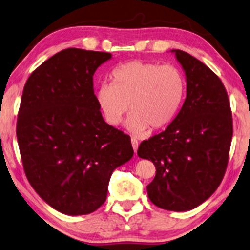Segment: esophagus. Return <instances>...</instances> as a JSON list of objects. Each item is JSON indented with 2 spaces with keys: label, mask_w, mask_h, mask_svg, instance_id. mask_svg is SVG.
I'll list each match as a JSON object with an SVG mask.
<instances>
[{
  "label": "esophagus",
  "mask_w": 250,
  "mask_h": 250,
  "mask_svg": "<svg viewBox=\"0 0 250 250\" xmlns=\"http://www.w3.org/2000/svg\"><path fill=\"white\" fill-rule=\"evenodd\" d=\"M131 143H132V147H133V149H134V153H137L138 147H139L138 140L135 139V138H132V139H131Z\"/></svg>",
  "instance_id": "1"
}]
</instances>
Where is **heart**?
I'll use <instances>...</instances> for the list:
<instances>
[{"label": "heart", "instance_id": "obj_1", "mask_svg": "<svg viewBox=\"0 0 250 250\" xmlns=\"http://www.w3.org/2000/svg\"><path fill=\"white\" fill-rule=\"evenodd\" d=\"M111 84H102L95 97L108 125H119L126 112V128L144 133L149 125L161 129L175 119L186 94V79L178 66L134 60L111 72Z\"/></svg>", "mask_w": 250, "mask_h": 250}]
</instances>
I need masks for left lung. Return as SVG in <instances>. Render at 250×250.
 Returning a JSON list of instances; mask_svg holds the SVG:
<instances>
[{"label":"left lung","instance_id":"1","mask_svg":"<svg viewBox=\"0 0 250 250\" xmlns=\"http://www.w3.org/2000/svg\"><path fill=\"white\" fill-rule=\"evenodd\" d=\"M170 52L185 72L187 95L175 119L162 133L143 141L138 155L156 167L146 187L149 200L164 210L184 212L210 198L223 179L233 120L221 80L189 53Z\"/></svg>","mask_w":250,"mask_h":250}]
</instances>
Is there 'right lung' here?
<instances>
[{
  "label": "right lung",
  "mask_w": 250,
  "mask_h": 250,
  "mask_svg": "<svg viewBox=\"0 0 250 250\" xmlns=\"http://www.w3.org/2000/svg\"><path fill=\"white\" fill-rule=\"evenodd\" d=\"M111 57L62 50L31 73L22 92L16 135L25 174L63 214L96 211L113 170L133 156L130 137L104 120L94 94V73Z\"/></svg>",
  "instance_id": "right-lung-1"
}]
</instances>
